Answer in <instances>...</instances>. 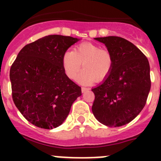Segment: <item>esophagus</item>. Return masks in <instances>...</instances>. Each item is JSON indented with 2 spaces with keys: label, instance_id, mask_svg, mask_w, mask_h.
Instances as JSON below:
<instances>
[{
  "label": "esophagus",
  "instance_id": "obj_1",
  "mask_svg": "<svg viewBox=\"0 0 161 161\" xmlns=\"http://www.w3.org/2000/svg\"><path fill=\"white\" fill-rule=\"evenodd\" d=\"M89 90V89L86 87H81V91H82V93H85L86 91Z\"/></svg>",
  "mask_w": 161,
  "mask_h": 161
}]
</instances>
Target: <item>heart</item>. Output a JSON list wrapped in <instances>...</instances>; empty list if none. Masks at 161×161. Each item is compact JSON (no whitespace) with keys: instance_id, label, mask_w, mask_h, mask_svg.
Wrapping results in <instances>:
<instances>
[{"instance_id":"1","label":"heart","mask_w":161,"mask_h":161,"mask_svg":"<svg viewBox=\"0 0 161 161\" xmlns=\"http://www.w3.org/2000/svg\"><path fill=\"white\" fill-rule=\"evenodd\" d=\"M61 63L68 78L76 79L81 69L78 80L83 85L102 81L108 77L114 65L111 53L106 49L92 42H82L76 45L73 51H66L62 55Z\"/></svg>"}]
</instances>
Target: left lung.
<instances>
[{"label": "left lung", "instance_id": "obj_1", "mask_svg": "<svg viewBox=\"0 0 161 161\" xmlns=\"http://www.w3.org/2000/svg\"><path fill=\"white\" fill-rule=\"evenodd\" d=\"M112 55L111 72L92 89V111L101 123L111 127L131 122L141 112L151 89L150 66L144 54L133 43L118 36L95 38Z\"/></svg>", "mask_w": 161, "mask_h": 161}]
</instances>
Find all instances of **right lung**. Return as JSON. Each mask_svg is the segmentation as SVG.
Returning <instances> with one entry per match:
<instances>
[{
  "mask_svg": "<svg viewBox=\"0 0 161 161\" xmlns=\"http://www.w3.org/2000/svg\"><path fill=\"white\" fill-rule=\"evenodd\" d=\"M79 39L48 35L25 45L9 72L14 104L23 117L43 129L60 126L81 89L67 76L62 55Z\"/></svg>",
  "mask_w": 161,
  "mask_h": 161,
  "instance_id": "obj_1",
  "label": "right lung"
}]
</instances>
